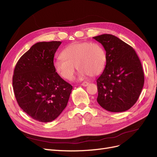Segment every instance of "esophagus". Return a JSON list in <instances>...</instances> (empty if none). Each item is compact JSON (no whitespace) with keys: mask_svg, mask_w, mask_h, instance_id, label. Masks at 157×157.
I'll return each instance as SVG.
<instances>
[{"mask_svg":"<svg viewBox=\"0 0 157 157\" xmlns=\"http://www.w3.org/2000/svg\"><path fill=\"white\" fill-rule=\"evenodd\" d=\"M88 84H89V83H88V82H83L81 85H82V86H87L88 85Z\"/></svg>","mask_w":157,"mask_h":157,"instance_id":"esophagus-1","label":"esophagus"}]
</instances>
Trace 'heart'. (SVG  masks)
<instances>
[{"label":"heart","instance_id":"obj_1","mask_svg":"<svg viewBox=\"0 0 157 157\" xmlns=\"http://www.w3.org/2000/svg\"><path fill=\"white\" fill-rule=\"evenodd\" d=\"M61 57L54 61V68L61 78L67 80L73 77L76 67L80 71L78 77L84 78L88 75L96 77L101 74L107 62L103 47L88 42L71 44L61 52Z\"/></svg>","mask_w":157,"mask_h":157}]
</instances>
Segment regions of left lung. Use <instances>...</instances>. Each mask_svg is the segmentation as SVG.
Wrapping results in <instances>:
<instances>
[{"label": "left lung", "instance_id": "8db88e82", "mask_svg": "<svg viewBox=\"0 0 157 157\" xmlns=\"http://www.w3.org/2000/svg\"><path fill=\"white\" fill-rule=\"evenodd\" d=\"M106 51L105 69L98 78V103L111 112L128 110L138 99L144 84L141 61L132 46L113 35L93 37Z\"/></svg>", "mask_w": 157, "mask_h": 157}]
</instances>
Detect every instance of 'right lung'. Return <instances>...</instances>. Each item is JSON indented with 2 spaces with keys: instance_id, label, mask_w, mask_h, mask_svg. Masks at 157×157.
<instances>
[{
  "instance_id": "1",
  "label": "right lung",
  "mask_w": 157,
  "mask_h": 157,
  "mask_svg": "<svg viewBox=\"0 0 157 157\" xmlns=\"http://www.w3.org/2000/svg\"><path fill=\"white\" fill-rule=\"evenodd\" d=\"M60 41L40 42L18 60L12 84L19 106L33 119L55 120L67 105L73 86L56 72L54 58Z\"/></svg>"
}]
</instances>
